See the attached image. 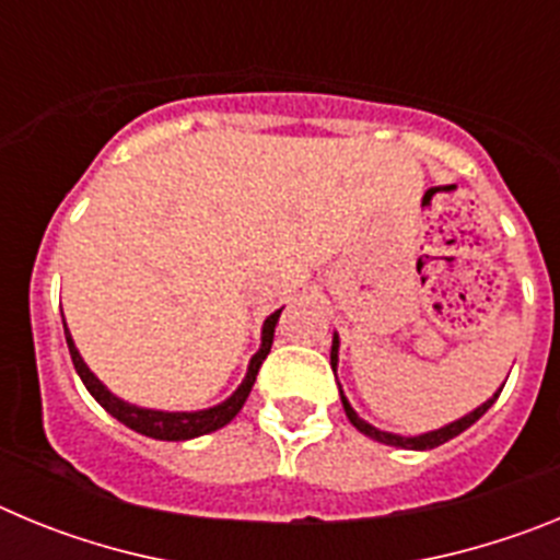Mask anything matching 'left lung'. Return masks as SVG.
Wrapping results in <instances>:
<instances>
[{
  "label": "left lung",
  "instance_id": "8db88e82",
  "mask_svg": "<svg viewBox=\"0 0 560 560\" xmlns=\"http://www.w3.org/2000/svg\"><path fill=\"white\" fill-rule=\"evenodd\" d=\"M336 364H339V334H334V345H330V368L336 370ZM502 387H504V384H502ZM502 387H499L497 393L491 395V398L485 400V404H479L477 409H471L468 415H463V418L452 420V423H446V427L432 429V432H420V434H395V432H384V429H375L373 423H368L364 418H359V412L350 407L348 395L341 393V387H339V398H341V407H345V415H348L350 423H353V427L359 429L361 434H368L370 440H378V443H384V446H393V448H412V452H427V448L443 446V443H448L452 438L463 434L468 427H474V423H477V420L493 407V400L499 398Z\"/></svg>",
  "mask_w": 560,
  "mask_h": 560
}]
</instances>
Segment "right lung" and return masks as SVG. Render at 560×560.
Returning a JSON list of instances; mask_svg holds the SVG:
<instances>
[{
  "instance_id": "obj_1",
  "label": "right lung",
  "mask_w": 560,
  "mask_h": 560,
  "mask_svg": "<svg viewBox=\"0 0 560 560\" xmlns=\"http://www.w3.org/2000/svg\"><path fill=\"white\" fill-rule=\"evenodd\" d=\"M280 314H283V308L275 311V314L264 319V328H260V348H257V353L249 359V368H246L244 381L237 384L235 393H232L230 398L221 400V404H215V407L190 409V412H167V409L137 407V404L122 400L120 395H114L112 389H108L106 384H103L92 370H89L81 350L75 348V339H72V334H69L67 323H63V334H67V348H69V355H72V364H75L78 375H81V381L86 384L89 393H92V398H95L97 404L112 415V418L120 420L122 427L133 429V432H140L153 440H192V438H201V434L219 432L221 427H226V423L241 412V407H244L246 398H249L252 387H255L257 370H260L264 359L269 355Z\"/></svg>"
}]
</instances>
